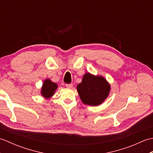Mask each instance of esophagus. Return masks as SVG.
Masks as SVG:
<instances>
[{"mask_svg":"<svg viewBox=\"0 0 153 153\" xmlns=\"http://www.w3.org/2000/svg\"><path fill=\"white\" fill-rule=\"evenodd\" d=\"M66 87H68V88H70V89H71V88H72V87H73V84H72V83L66 84Z\"/></svg>","mask_w":153,"mask_h":153,"instance_id":"1","label":"esophagus"}]
</instances>
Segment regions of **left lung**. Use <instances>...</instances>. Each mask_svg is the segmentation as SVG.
Segmentation results:
<instances>
[{"label": "left lung", "instance_id": "8db88e82", "mask_svg": "<svg viewBox=\"0 0 153 153\" xmlns=\"http://www.w3.org/2000/svg\"><path fill=\"white\" fill-rule=\"evenodd\" d=\"M77 90L85 105L98 106L108 96L110 85L102 76L86 73L82 83L77 85Z\"/></svg>", "mask_w": 153, "mask_h": 153}]
</instances>
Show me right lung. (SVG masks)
I'll use <instances>...</instances> for the list:
<instances>
[{
    "label": "right lung",
    "instance_id": "1",
    "mask_svg": "<svg viewBox=\"0 0 153 153\" xmlns=\"http://www.w3.org/2000/svg\"><path fill=\"white\" fill-rule=\"evenodd\" d=\"M58 85L56 83L51 82L49 79H47L44 81L43 86H42L41 93L42 96L45 99H49L54 95L55 91L57 89Z\"/></svg>",
    "mask_w": 153,
    "mask_h": 153
}]
</instances>
